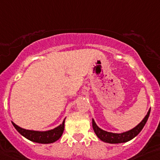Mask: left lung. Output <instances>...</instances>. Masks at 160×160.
I'll use <instances>...</instances> for the list:
<instances>
[{
  "mask_svg": "<svg viewBox=\"0 0 160 160\" xmlns=\"http://www.w3.org/2000/svg\"><path fill=\"white\" fill-rule=\"evenodd\" d=\"M150 109L148 111L146 117L144 118L142 122H140L139 124L135 127L134 128L132 129L130 131H128L126 132L122 133H112L108 132L106 131H104L101 129L96 124V122L93 119H92V127H93V130H94L96 136L98 137V138L103 141V142H107V143L110 144H118V143H123V142H127L130 141V140L133 139L136 136H137L140 133V132L142 130L145 124L148 120L149 116H150Z\"/></svg>",
  "mask_w": 160,
  "mask_h": 160,
  "instance_id": "8db88e82",
  "label": "left lung"
}]
</instances>
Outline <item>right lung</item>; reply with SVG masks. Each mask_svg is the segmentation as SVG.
<instances>
[{"label":"right lung","instance_id":"add662e5","mask_svg":"<svg viewBox=\"0 0 160 160\" xmlns=\"http://www.w3.org/2000/svg\"><path fill=\"white\" fill-rule=\"evenodd\" d=\"M12 124L14 125L15 129L20 133L21 135H23L27 139L30 140V141L33 142L42 144L53 143V142H56L57 140L60 138V137L64 132V121L59 127L55 128V129L47 131V132L26 130V129L21 128L20 127L17 126L13 122H12Z\"/></svg>","mask_w":160,"mask_h":160}]
</instances>
